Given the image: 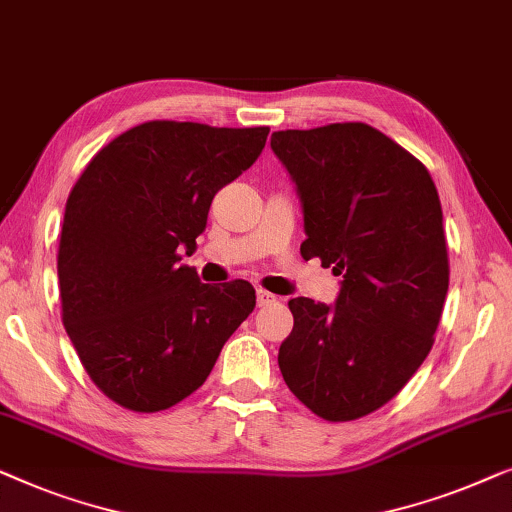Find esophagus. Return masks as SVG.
Instances as JSON below:
<instances>
[{
    "mask_svg": "<svg viewBox=\"0 0 512 512\" xmlns=\"http://www.w3.org/2000/svg\"><path fill=\"white\" fill-rule=\"evenodd\" d=\"M276 294H271V292H266V290H257V306H271V304H276Z\"/></svg>",
    "mask_w": 512,
    "mask_h": 512,
    "instance_id": "obj_1",
    "label": "esophagus"
}]
</instances>
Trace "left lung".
<instances>
[{"label": "left lung", "instance_id": "1", "mask_svg": "<svg viewBox=\"0 0 512 512\" xmlns=\"http://www.w3.org/2000/svg\"><path fill=\"white\" fill-rule=\"evenodd\" d=\"M271 148L304 204L301 257L343 276L331 308L287 301L280 373L322 420H357L397 397L434 345L450 283L441 199L427 167L366 122L273 132Z\"/></svg>", "mask_w": 512, "mask_h": 512}]
</instances>
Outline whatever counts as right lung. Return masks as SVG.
I'll return each instance as SVG.
<instances>
[{
  "label": "right lung",
  "instance_id": "1",
  "mask_svg": "<svg viewBox=\"0 0 512 512\" xmlns=\"http://www.w3.org/2000/svg\"><path fill=\"white\" fill-rule=\"evenodd\" d=\"M269 127L150 120L99 150L64 208L62 322L92 383L157 413L197 392L255 311L248 280L199 283L183 266L215 192L262 153Z\"/></svg>",
  "mask_w": 512,
  "mask_h": 512
}]
</instances>
